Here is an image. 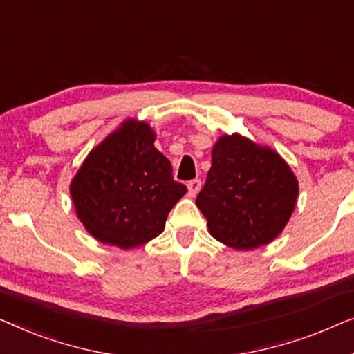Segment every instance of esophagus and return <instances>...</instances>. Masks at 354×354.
Returning a JSON list of instances; mask_svg holds the SVG:
<instances>
[{
  "mask_svg": "<svg viewBox=\"0 0 354 354\" xmlns=\"http://www.w3.org/2000/svg\"><path fill=\"white\" fill-rule=\"evenodd\" d=\"M201 186H202V181L201 179H191V181L187 183V189H189V194L191 196H196V194L201 191Z\"/></svg>",
  "mask_w": 354,
  "mask_h": 354,
  "instance_id": "1",
  "label": "esophagus"
}]
</instances>
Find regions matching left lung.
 <instances>
[{
	"instance_id": "obj_1",
	"label": "left lung",
	"mask_w": 354,
	"mask_h": 354,
	"mask_svg": "<svg viewBox=\"0 0 354 354\" xmlns=\"http://www.w3.org/2000/svg\"><path fill=\"white\" fill-rule=\"evenodd\" d=\"M297 196V178L277 152L226 134L213 146L212 168L196 203L216 241L253 250L281 234Z\"/></svg>"
}]
</instances>
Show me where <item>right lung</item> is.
Returning <instances> with one entry per match:
<instances>
[{
	"label": "right lung",
	"instance_id": "right-lung-1",
	"mask_svg": "<svg viewBox=\"0 0 354 354\" xmlns=\"http://www.w3.org/2000/svg\"><path fill=\"white\" fill-rule=\"evenodd\" d=\"M153 141L147 123L127 120L89 152L73 178L77 215L99 242L125 250L142 245L162 234L168 213L186 194Z\"/></svg>",
	"mask_w": 354,
	"mask_h": 354
}]
</instances>
